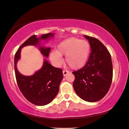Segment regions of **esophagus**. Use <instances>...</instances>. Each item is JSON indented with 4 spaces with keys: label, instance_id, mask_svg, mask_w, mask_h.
Instances as JSON below:
<instances>
[{
    "label": "esophagus",
    "instance_id": "obj_1",
    "mask_svg": "<svg viewBox=\"0 0 129 129\" xmlns=\"http://www.w3.org/2000/svg\"><path fill=\"white\" fill-rule=\"evenodd\" d=\"M69 73V72L68 71V70H64L62 71L63 75H64V76H65V75H66L67 74H68V73Z\"/></svg>",
    "mask_w": 129,
    "mask_h": 129
}]
</instances>
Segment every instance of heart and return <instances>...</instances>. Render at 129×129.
I'll return each mask as SVG.
<instances>
[{"label":"heart","instance_id":"heart-1","mask_svg":"<svg viewBox=\"0 0 129 129\" xmlns=\"http://www.w3.org/2000/svg\"><path fill=\"white\" fill-rule=\"evenodd\" d=\"M90 46L88 41L72 37L61 42L56 51H52L50 59L55 65L61 64V56H65V61L73 69H79L86 64L89 56Z\"/></svg>","mask_w":129,"mask_h":129}]
</instances>
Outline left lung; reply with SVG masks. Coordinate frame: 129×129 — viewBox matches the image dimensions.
<instances>
[{"mask_svg":"<svg viewBox=\"0 0 129 129\" xmlns=\"http://www.w3.org/2000/svg\"><path fill=\"white\" fill-rule=\"evenodd\" d=\"M89 42L91 52L87 62L73 72V87L77 95L87 102L101 100L109 90L113 77L111 56L102 43L96 38L84 35Z\"/></svg>","mask_w":129,"mask_h":129,"instance_id":"1","label":"left lung"}]
</instances>
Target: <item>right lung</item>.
<instances>
[{
  "label": "right lung",
  "instance_id": "1",
  "mask_svg": "<svg viewBox=\"0 0 129 129\" xmlns=\"http://www.w3.org/2000/svg\"><path fill=\"white\" fill-rule=\"evenodd\" d=\"M54 34L42 35L37 38L33 35L27 39L18 49L14 56V71L18 86L22 94L29 102L37 106L49 104L56 96L59 85L63 78L62 70L55 68L45 60L41 69L31 76H24L20 74L17 68V63L20 59V52L22 47L28 45H39L41 40L52 37ZM44 56L49 57L51 48L40 47Z\"/></svg>",
  "mask_w": 129,
  "mask_h": 129
}]
</instances>
